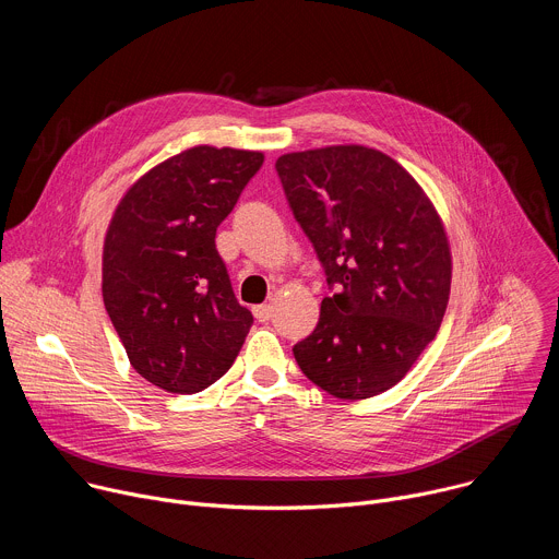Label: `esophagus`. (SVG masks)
I'll list each match as a JSON object with an SVG mask.
<instances>
[{
    "mask_svg": "<svg viewBox=\"0 0 559 559\" xmlns=\"http://www.w3.org/2000/svg\"><path fill=\"white\" fill-rule=\"evenodd\" d=\"M252 311H254L259 323H267L270 318H272V307L270 305H257Z\"/></svg>",
    "mask_w": 559,
    "mask_h": 559,
    "instance_id": "esophagus-1",
    "label": "esophagus"
}]
</instances>
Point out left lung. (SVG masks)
Listing matches in <instances>:
<instances>
[{
  "instance_id": "8db88e82",
  "label": "left lung",
  "mask_w": 559,
  "mask_h": 559,
  "mask_svg": "<svg viewBox=\"0 0 559 559\" xmlns=\"http://www.w3.org/2000/svg\"><path fill=\"white\" fill-rule=\"evenodd\" d=\"M276 173L332 292L294 358L336 397L378 395L440 330L451 287L444 227L412 175L365 145L283 154Z\"/></svg>"
}]
</instances>
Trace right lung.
<instances>
[{
    "instance_id": "obj_1",
    "label": "right lung",
    "mask_w": 559,
    "mask_h": 559,
    "mask_svg": "<svg viewBox=\"0 0 559 559\" xmlns=\"http://www.w3.org/2000/svg\"><path fill=\"white\" fill-rule=\"evenodd\" d=\"M263 154L190 147L141 177L121 199L104 246V302L139 376L197 393L236 360L254 323L216 250Z\"/></svg>"
}]
</instances>
